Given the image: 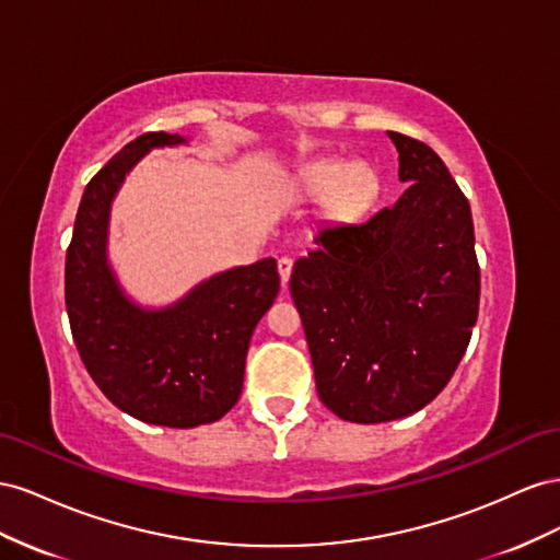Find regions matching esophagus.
<instances>
[{"label": "esophagus", "mask_w": 560, "mask_h": 560, "mask_svg": "<svg viewBox=\"0 0 560 560\" xmlns=\"http://www.w3.org/2000/svg\"><path fill=\"white\" fill-rule=\"evenodd\" d=\"M277 265H279V277H281V283L285 285V283H289V279H291V271H293V260L289 258V255H281V258L277 260Z\"/></svg>", "instance_id": "34e87169"}]
</instances>
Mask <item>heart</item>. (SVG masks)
Here are the masks:
<instances>
[{
  "instance_id": "b5f03b06",
  "label": "heart",
  "mask_w": 560,
  "mask_h": 560,
  "mask_svg": "<svg viewBox=\"0 0 560 560\" xmlns=\"http://www.w3.org/2000/svg\"><path fill=\"white\" fill-rule=\"evenodd\" d=\"M305 183L312 191L330 189V209L338 215H354L369 206L377 191L371 166L345 164L338 159H318L305 168Z\"/></svg>"
}]
</instances>
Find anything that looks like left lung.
<instances>
[{
	"label": "left lung",
	"instance_id": "1",
	"mask_svg": "<svg viewBox=\"0 0 560 560\" xmlns=\"http://www.w3.org/2000/svg\"><path fill=\"white\" fill-rule=\"evenodd\" d=\"M408 189L359 225H324L293 265L316 392L338 418L418 412L465 357L481 298L467 197L424 142L389 131Z\"/></svg>",
	"mask_w": 560,
	"mask_h": 560
}]
</instances>
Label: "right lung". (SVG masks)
<instances>
[{"label": "right lung", "mask_w": 560, "mask_h": 560, "mask_svg": "<svg viewBox=\"0 0 560 560\" xmlns=\"http://www.w3.org/2000/svg\"><path fill=\"white\" fill-rule=\"evenodd\" d=\"M178 142L185 138L142 133L89 180L66 255V307L79 357L112 404L148 424L191 429L238 401L250 335L281 281L277 260L265 258L159 312L124 298L105 255L112 197L142 154Z\"/></svg>", "instance_id": "right-lung-1"}]
</instances>
